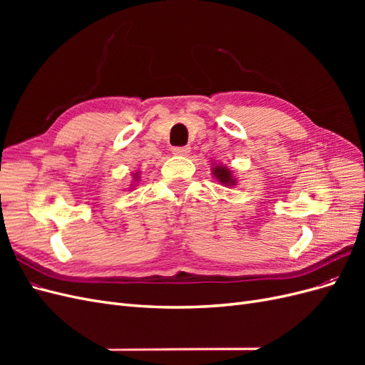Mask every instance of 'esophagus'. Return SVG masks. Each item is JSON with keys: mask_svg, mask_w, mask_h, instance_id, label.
I'll return each instance as SVG.
<instances>
[{"mask_svg": "<svg viewBox=\"0 0 365 365\" xmlns=\"http://www.w3.org/2000/svg\"><path fill=\"white\" fill-rule=\"evenodd\" d=\"M173 155H178V157H185L190 153V146H178V148H173L172 149Z\"/></svg>", "mask_w": 365, "mask_h": 365, "instance_id": "34e87169", "label": "esophagus"}]
</instances>
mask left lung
<instances>
[{"instance_id":"1","label":"left lung","mask_w":365,"mask_h":365,"mask_svg":"<svg viewBox=\"0 0 365 365\" xmlns=\"http://www.w3.org/2000/svg\"><path fill=\"white\" fill-rule=\"evenodd\" d=\"M215 178L220 182L224 184L227 187H233L236 185V178L233 175H231V170L227 168V165H215V168L212 169Z\"/></svg>"}]
</instances>
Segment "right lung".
Masks as SVG:
<instances>
[{
    "mask_svg": "<svg viewBox=\"0 0 365 365\" xmlns=\"http://www.w3.org/2000/svg\"><path fill=\"white\" fill-rule=\"evenodd\" d=\"M134 181H138V172L134 175Z\"/></svg>",
    "mask_w": 365,
    "mask_h": 365,
    "instance_id": "right-lung-1",
    "label": "right lung"
}]
</instances>
